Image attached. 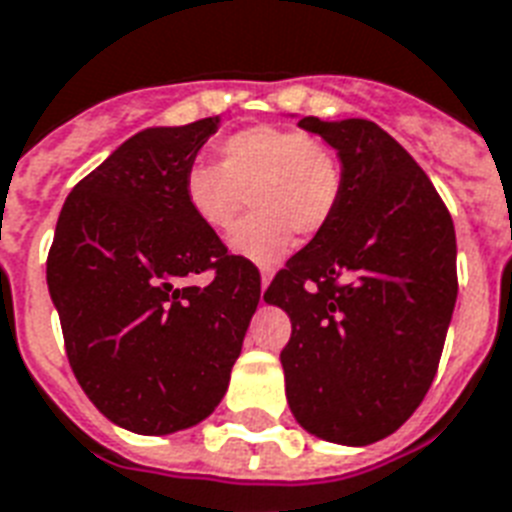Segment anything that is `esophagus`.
Listing matches in <instances>:
<instances>
[{"label": "esophagus", "mask_w": 512, "mask_h": 512, "mask_svg": "<svg viewBox=\"0 0 512 512\" xmlns=\"http://www.w3.org/2000/svg\"><path fill=\"white\" fill-rule=\"evenodd\" d=\"M272 275H275L272 269H269V267H261V293H264V290H267L269 282H272Z\"/></svg>", "instance_id": "esophagus-1"}]
</instances>
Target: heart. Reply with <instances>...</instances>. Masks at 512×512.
I'll use <instances>...</instances> for the list:
<instances>
[{
  "label": "heart",
  "mask_w": 512,
  "mask_h": 512,
  "mask_svg": "<svg viewBox=\"0 0 512 512\" xmlns=\"http://www.w3.org/2000/svg\"><path fill=\"white\" fill-rule=\"evenodd\" d=\"M219 163L198 161L185 171V203L203 227L227 232L237 253L272 264L288 253L293 232H325L343 198V166L333 147L285 126H251L216 147Z\"/></svg>",
  "instance_id": "heart-1"
}]
</instances>
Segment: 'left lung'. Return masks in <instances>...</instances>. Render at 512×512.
I'll use <instances>...</instances> for the list:
<instances>
[{"label": "left lung", "instance_id": "8db88e82", "mask_svg": "<svg viewBox=\"0 0 512 512\" xmlns=\"http://www.w3.org/2000/svg\"><path fill=\"white\" fill-rule=\"evenodd\" d=\"M333 145L343 198L269 282L290 317L285 391L306 431L338 444L394 433L439 370L457 298L455 224L399 142L365 118L298 121Z\"/></svg>", "mask_w": 512, "mask_h": 512}]
</instances>
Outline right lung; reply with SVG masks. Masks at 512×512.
Here are the masks:
<instances>
[{"label": "right lung", "instance_id": "1", "mask_svg": "<svg viewBox=\"0 0 512 512\" xmlns=\"http://www.w3.org/2000/svg\"><path fill=\"white\" fill-rule=\"evenodd\" d=\"M216 124L126 140L65 198L47 256L73 375L105 418L145 436L214 412L261 296L259 269L185 203V171Z\"/></svg>", "mask_w": 512, "mask_h": 512}]
</instances>
